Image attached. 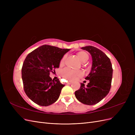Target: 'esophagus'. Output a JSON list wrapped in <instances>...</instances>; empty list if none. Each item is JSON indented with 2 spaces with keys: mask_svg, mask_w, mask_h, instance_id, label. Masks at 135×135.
Masks as SVG:
<instances>
[{
  "mask_svg": "<svg viewBox=\"0 0 135 135\" xmlns=\"http://www.w3.org/2000/svg\"><path fill=\"white\" fill-rule=\"evenodd\" d=\"M72 83H73V82H72V81H68V82H67L68 84H71Z\"/></svg>",
  "mask_w": 135,
  "mask_h": 135,
  "instance_id": "obj_1",
  "label": "esophagus"
}]
</instances>
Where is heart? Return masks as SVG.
<instances>
[{"label": "heart", "instance_id": "heart-1", "mask_svg": "<svg viewBox=\"0 0 135 135\" xmlns=\"http://www.w3.org/2000/svg\"><path fill=\"white\" fill-rule=\"evenodd\" d=\"M76 55L78 57L80 60L81 62L83 63L86 62L89 59V55H88L87 53L84 51H80L78 52ZM65 59H66V56H64L60 61L61 65L64 63ZM62 74L65 79L69 80H75L77 78L82 76L83 75V73L80 70L74 71L69 68H66L62 71Z\"/></svg>", "mask_w": 135, "mask_h": 135}]
</instances>
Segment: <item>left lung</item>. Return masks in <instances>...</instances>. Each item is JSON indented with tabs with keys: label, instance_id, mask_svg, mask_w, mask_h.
<instances>
[{
	"label": "left lung",
	"instance_id": "left-lung-1",
	"mask_svg": "<svg viewBox=\"0 0 135 135\" xmlns=\"http://www.w3.org/2000/svg\"><path fill=\"white\" fill-rule=\"evenodd\" d=\"M81 49L91 54L92 64L90 73L85 78L89 83L87 86L81 83L75 96L80 103L93 105L99 103L110 91L113 76L112 65L108 57L99 49L91 46Z\"/></svg>",
	"mask_w": 135,
	"mask_h": 135
}]
</instances>
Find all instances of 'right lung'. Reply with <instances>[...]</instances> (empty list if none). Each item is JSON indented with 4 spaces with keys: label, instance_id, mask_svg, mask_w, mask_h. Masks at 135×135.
<instances>
[{
    "label": "right lung",
    "instance_id": "add662e5",
    "mask_svg": "<svg viewBox=\"0 0 135 135\" xmlns=\"http://www.w3.org/2000/svg\"><path fill=\"white\" fill-rule=\"evenodd\" d=\"M69 51L43 45L26 56L21 70L23 88L27 97L35 104L47 107L58 100L65 84L59 79L52 80L50 73L59 68L61 59Z\"/></svg>",
    "mask_w": 135,
    "mask_h": 135
}]
</instances>
